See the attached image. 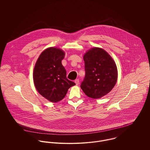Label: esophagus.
<instances>
[{
	"instance_id": "34e87169",
	"label": "esophagus",
	"mask_w": 150,
	"mask_h": 150,
	"mask_svg": "<svg viewBox=\"0 0 150 150\" xmlns=\"http://www.w3.org/2000/svg\"><path fill=\"white\" fill-rule=\"evenodd\" d=\"M79 82H80V81H79V79H76V80L74 81V83H76V86H78V85L79 84Z\"/></svg>"
}]
</instances>
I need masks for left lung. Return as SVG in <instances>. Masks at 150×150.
<instances>
[{"label":"left lung","instance_id":"obj_1","mask_svg":"<svg viewBox=\"0 0 150 150\" xmlns=\"http://www.w3.org/2000/svg\"><path fill=\"white\" fill-rule=\"evenodd\" d=\"M86 76L81 88L89 98L100 99L108 93L118 79L117 65L104 49L93 47L83 56Z\"/></svg>","mask_w":150,"mask_h":150}]
</instances>
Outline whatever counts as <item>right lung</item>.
I'll use <instances>...</instances> for the list:
<instances>
[{
  "instance_id": "add662e5",
  "label": "right lung",
  "mask_w": 150,
  "mask_h": 150,
  "mask_svg": "<svg viewBox=\"0 0 150 150\" xmlns=\"http://www.w3.org/2000/svg\"><path fill=\"white\" fill-rule=\"evenodd\" d=\"M65 52L57 47H49L39 55L33 69L34 85L38 92L50 102L62 100L69 88L76 84L66 77L62 64Z\"/></svg>"
}]
</instances>
